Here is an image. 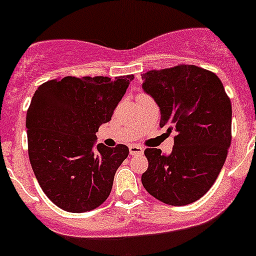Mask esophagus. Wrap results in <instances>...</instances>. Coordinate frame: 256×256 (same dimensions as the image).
I'll list each match as a JSON object with an SVG mask.
<instances>
[{"label": "esophagus", "mask_w": 256, "mask_h": 256, "mask_svg": "<svg viewBox=\"0 0 256 256\" xmlns=\"http://www.w3.org/2000/svg\"><path fill=\"white\" fill-rule=\"evenodd\" d=\"M130 152L133 156H136V154H144V147L138 146V144H130Z\"/></svg>", "instance_id": "esophagus-1"}]
</instances>
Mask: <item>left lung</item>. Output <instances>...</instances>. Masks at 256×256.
<instances>
[{"instance_id":"left-lung-1","label":"left lung","mask_w":256,"mask_h":256,"mask_svg":"<svg viewBox=\"0 0 256 256\" xmlns=\"http://www.w3.org/2000/svg\"><path fill=\"white\" fill-rule=\"evenodd\" d=\"M142 88L160 106V126L175 132L168 156L146 148L144 189L168 206H186L214 184L231 144L232 108L221 80L193 64L152 70Z\"/></svg>"}]
</instances>
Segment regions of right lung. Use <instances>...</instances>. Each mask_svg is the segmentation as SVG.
<instances>
[{
    "mask_svg": "<svg viewBox=\"0 0 256 256\" xmlns=\"http://www.w3.org/2000/svg\"><path fill=\"white\" fill-rule=\"evenodd\" d=\"M133 78L66 76L35 91L26 112L29 160L42 190L60 210L88 212L109 196L130 150L94 147L95 133L112 119Z\"/></svg>",
    "mask_w": 256,
    "mask_h": 256,
    "instance_id": "1",
    "label": "right lung"
}]
</instances>
